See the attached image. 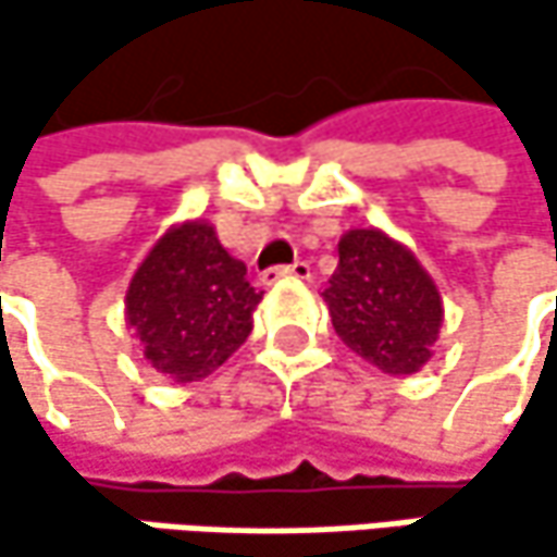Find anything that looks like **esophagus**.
Returning <instances> with one entry per match:
<instances>
[{
	"instance_id": "esophagus-1",
	"label": "esophagus",
	"mask_w": 557,
	"mask_h": 557,
	"mask_svg": "<svg viewBox=\"0 0 557 557\" xmlns=\"http://www.w3.org/2000/svg\"><path fill=\"white\" fill-rule=\"evenodd\" d=\"M312 277V268L306 264V261H296V264H289V268H271V271H264V283L271 286V283H280V280H309Z\"/></svg>"
}]
</instances>
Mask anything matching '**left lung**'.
I'll return each instance as SVG.
<instances>
[{"label": "left lung", "instance_id": "8db88e82", "mask_svg": "<svg viewBox=\"0 0 557 557\" xmlns=\"http://www.w3.org/2000/svg\"><path fill=\"white\" fill-rule=\"evenodd\" d=\"M338 338L389 377L429 364L445 322L435 280L419 258L381 228H351L322 293Z\"/></svg>", "mask_w": 557, "mask_h": 557}]
</instances>
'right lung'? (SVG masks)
I'll return each mask as SVG.
<instances>
[{
  "label": "right lung",
  "mask_w": 557,
  "mask_h": 557,
  "mask_svg": "<svg viewBox=\"0 0 557 557\" xmlns=\"http://www.w3.org/2000/svg\"><path fill=\"white\" fill-rule=\"evenodd\" d=\"M261 289L232 258L215 225H170L145 255L125 293V322L145 361L173 384H193L222 368L251 335Z\"/></svg>",
  "instance_id": "add662e5"
}]
</instances>
